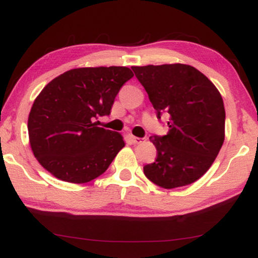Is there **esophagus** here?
Returning a JSON list of instances; mask_svg holds the SVG:
<instances>
[{"label":"esophagus","mask_w":258,"mask_h":258,"mask_svg":"<svg viewBox=\"0 0 258 258\" xmlns=\"http://www.w3.org/2000/svg\"><path fill=\"white\" fill-rule=\"evenodd\" d=\"M133 141H134V143L140 144V143L143 142L144 139H142V137H136V136H134V137H133Z\"/></svg>","instance_id":"esophagus-1"}]
</instances>
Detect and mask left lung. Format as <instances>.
<instances>
[{
	"label": "left lung",
	"instance_id": "1",
	"mask_svg": "<svg viewBox=\"0 0 258 258\" xmlns=\"http://www.w3.org/2000/svg\"><path fill=\"white\" fill-rule=\"evenodd\" d=\"M157 118L169 115V132L151 136L154 163L143 167L148 179L164 189L191 184L206 174L224 142L225 110L220 91L191 66L133 67Z\"/></svg>",
	"mask_w": 258,
	"mask_h": 258
}]
</instances>
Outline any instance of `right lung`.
<instances>
[{
    "label": "right lung",
    "instance_id": "right-lung-1",
    "mask_svg": "<svg viewBox=\"0 0 258 258\" xmlns=\"http://www.w3.org/2000/svg\"><path fill=\"white\" fill-rule=\"evenodd\" d=\"M134 76L126 67L77 68L49 82L28 118L34 156L62 181L87 183L101 176L124 147L121 134L96 126Z\"/></svg>",
    "mask_w": 258,
    "mask_h": 258
}]
</instances>
